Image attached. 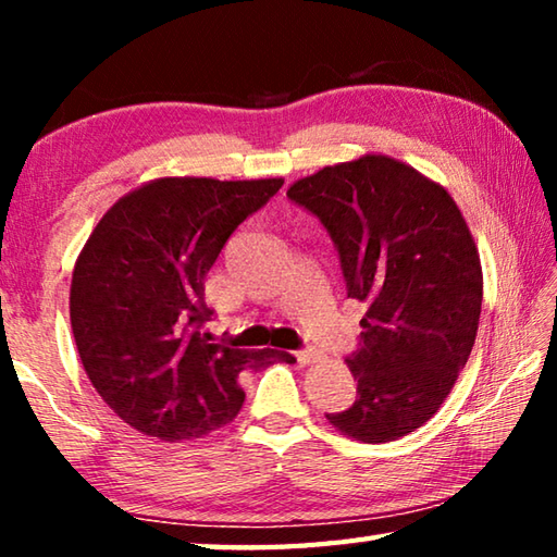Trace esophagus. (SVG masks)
<instances>
[{
	"label": "esophagus",
	"instance_id": "esophagus-1",
	"mask_svg": "<svg viewBox=\"0 0 557 557\" xmlns=\"http://www.w3.org/2000/svg\"><path fill=\"white\" fill-rule=\"evenodd\" d=\"M295 358H297L299 366H312V363L319 361V354L317 351H307V348H305V351H297Z\"/></svg>",
	"mask_w": 557,
	"mask_h": 557
}]
</instances>
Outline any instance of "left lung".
Listing matches in <instances>:
<instances>
[{
  "mask_svg": "<svg viewBox=\"0 0 557 557\" xmlns=\"http://www.w3.org/2000/svg\"><path fill=\"white\" fill-rule=\"evenodd\" d=\"M287 196L324 223L348 297L369 305L346 358L358 395L326 420L369 445L405 437L440 410L476 338L484 277L465 215L445 186L373 152Z\"/></svg>",
  "mask_w": 557,
  "mask_h": 557,
  "instance_id": "1",
  "label": "left lung"
}]
</instances>
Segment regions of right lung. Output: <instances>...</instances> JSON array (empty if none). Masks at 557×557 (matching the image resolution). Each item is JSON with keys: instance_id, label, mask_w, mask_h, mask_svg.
Masks as SVG:
<instances>
[{"instance_id": "1", "label": "right lung", "mask_w": 557, "mask_h": 557, "mask_svg": "<svg viewBox=\"0 0 557 557\" xmlns=\"http://www.w3.org/2000/svg\"><path fill=\"white\" fill-rule=\"evenodd\" d=\"M285 178L162 176L110 206L71 280L83 369L108 408L143 435H209L240 412V373L295 356L211 344L203 285L231 233Z\"/></svg>"}]
</instances>
